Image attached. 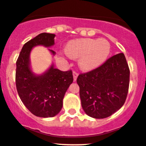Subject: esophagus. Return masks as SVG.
<instances>
[{"label":"esophagus","mask_w":146,"mask_h":146,"mask_svg":"<svg viewBox=\"0 0 146 146\" xmlns=\"http://www.w3.org/2000/svg\"><path fill=\"white\" fill-rule=\"evenodd\" d=\"M79 74L76 72V71H73V76H74V81H76L77 79V76Z\"/></svg>","instance_id":"1"}]
</instances>
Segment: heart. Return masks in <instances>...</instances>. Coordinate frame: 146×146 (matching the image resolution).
<instances>
[{
  "instance_id": "obj_1",
  "label": "heart",
  "mask_w": 146,
  "mask_h": 146,
  "mask_svg": "<svg viewBox=\"0 0 146 146\" xmlns=\"http://www.w3.org/2000/svg\"><path fill=\"white\" fill-rule=\"evenodd\" d=\"M65 50L72 58H79L81 68L91 70L106 60L110 52V44L104 38H81L69 42Z\"/></svg>"
}]
</instances>
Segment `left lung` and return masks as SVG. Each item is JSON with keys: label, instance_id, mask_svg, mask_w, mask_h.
<instances>
[{"label": "left lung", "instance_id": "8db88e82", "mask_svg": "<svg viewBox=\"0 0 146 146\" xmlns=\"http://www.w3.org/2000/svg\"><path fill=\"white\" fill-rule=\"evenodd\" d=\"M129 70L124 53L108 58L101 65L78 76L82 106L96 119L110 117L125 103L129 86Z\"/></svg>", "mask_w": 146, "mask_h": 146}]
</instances>
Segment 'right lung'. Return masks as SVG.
Here are the masks:
<instances>
[{
	"label": "right lung",
	"instance_id": "1",
	"mask_svg": "<svg viewBox=\"0 0 146 146\" xmlns=\"http://www.w3.org/2000/svg\"><path fill=\"white\" fill-rule=\"evenodd\" d=\"M55 34L41 33L27 42L16 62L15 83L18 95L25 107L40 117H52L62 108V100L73 82L72 70L63 72L53 66L40 76H36L29 67L31 48L38 45L50 47L54 44ZM52 54L53 50H50Z\"/></svg>",
	"mask_w": 146,
	"mask_h": 146
}]
</instances>
